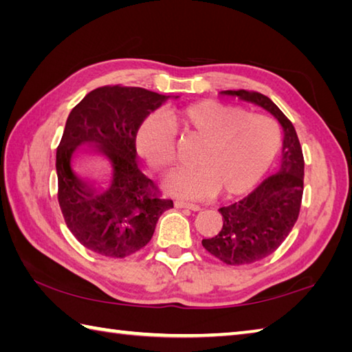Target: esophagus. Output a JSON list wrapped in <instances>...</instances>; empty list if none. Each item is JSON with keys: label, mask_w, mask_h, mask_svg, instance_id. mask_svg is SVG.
Masks as SVG:
<instances>
[{"label": "esophagus", "mask_w": 352, "mask_h": 352, "mask_svg": "<svg viewBox=\"0 0 352 352\" xmlns=\"http://www.w3.org/2000/svg\"><path fill=\"white\" fill-rule=\"evenodd\" d=\"M174 206L177 208H189V210H193V212H199L201 210L199 206L192 204V203H184V201H175Z\"/></svg>", "instance_id": "1"}]
</instances>
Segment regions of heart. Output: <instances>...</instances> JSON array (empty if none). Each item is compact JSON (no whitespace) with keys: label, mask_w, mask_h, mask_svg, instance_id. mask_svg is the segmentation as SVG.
<instances>
[{"label":"heart","mask_w":352,"mask_h":352,"mask_svg":"<svg viewBox=\"0 0 352 352\" xmlns=\"http://www.w3.org/2000/svg\"><path fill=\"white\" fill-rule=\"evenodd\" d=\"M172 121L204 140L197 166L178 170L166 182V188L183 198H207L218 190L233 197L250 190L271 166L281 144L274 119L214 100L178 109ZM138 148L154 170L170 169L175 162L174 129L159 115L148 116L138 133Z\"/></svg>","instance_id":"1"}]
</instances>
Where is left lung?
Listing matches in <instances>:
<instances>
[{
    "mask_svg": "<svg viewBox=\"0 0 352 352\" xmlns=\"http://www.w3.org/2000/svg\"><path fill=\"white\" fill-rule=\"evenodd\" d=\"M221 94L263 107L276 118L284 133L280 169L248 197L221 207V231L203 239V246L212 256L226 265L241 266L271 256L294 228L302 201L304 155L295 126L267 96L245 89Z\"/></svg>",
    "mask_w": 352,
    "mask_h": 352,
    "instance_id": "left-lung-1",
    "label": "left lung"
}]
</instances>
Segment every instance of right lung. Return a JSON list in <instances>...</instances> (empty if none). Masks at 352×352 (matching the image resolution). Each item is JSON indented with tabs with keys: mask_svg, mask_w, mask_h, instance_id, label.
<instances>
[{
	"mask_svg": "<svg viewBox=\"0 0 352 352\" xmlns=\"http://www.w3.org/2000/svg\"><path fill=\"white\" fill-rule=\"evenodd\" d=\"M168 98L142 87L102 86L68 116L56 154L58 206L74 237L100 256L124 258L144 248L162 213L174 207L142 174L136 157L142 122ZM83 144L106 155L114 166L106 191H96L70 169L72 154Z\"/></svg>",
	"mask_w": 352,
	"mask_h": 352,
	"instance_id": "add662e5",
	"label": "right lung"
}]
</instances>
